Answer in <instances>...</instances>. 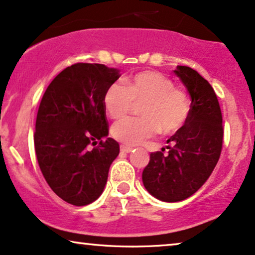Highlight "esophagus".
<instances>
[{"label": "esophagus", "mask_w": 255, "mask_h": 255, "mask_svg": "<svg viewBox=\"0 0 255 255\" xmlns=\"http://www.w3.org/2000/svg\"><path fill=\"white\" fill-rule=\"evenodd\" d=\"M131 150H133V147L125 146V144H122L121 146V151H124V153H130Z\"/></svg>", "instance_id": "obj_1"}]
</instances>
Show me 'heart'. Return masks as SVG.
<instances>
[{
  "mask_svg": "<svg viewBox=\"0 0 255 255\" xmlns=\"http://www.w3.org/2000/svg\"><path fill=\"white\" fill-rule=\"evenodd\" d=\"M134 104L141 105L142 118H128L112 127V135L126 144H140L161 130L174 134L181 130L191 115V101L185 90L174 87L169 77L144 70L113 83L104 96V105L112 119L129 114Z\"/></svg>",
  "mask_w": 255,
  "mask_h": 255,
  "instance_id": "b5f03b06",
  "label": "heart"
}]
</instances>
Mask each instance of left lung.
Returning a JSON list of instances; mask_svg holds the SVG:
<instances>
[{
    "mask_svg": "<svg viewBox=\"0 0 255 255\" xmlns=\"http://www.w3.org/2000/svg\"><path fill=\"white\" fill-rule=\"evenodd\" d=\"M191 95V115L181 130L167 143L169 151L150 154L142 172L144 188L166 202L182 201L207 181L221 154L224 128L214 89L196 70L178 66L174 70Z\"/></svg>",
    "mask_w": 255,
    "mask_h": 255,
    "instance_id": "left-lung-1",
    "label": "left lung"
}]
</instances>
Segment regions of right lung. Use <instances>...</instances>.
Instances as JSON below:
<instances>
[{"label":"right lung","instance_id":"1","mask_svg":"<svg viewBox=\"0 0 255 255\" xmlns=\"http://www.w3.org/2000/svg\"><path fill=\"white\" fill-rule=\"evenodd\" d=\"M120 70L100 63L67 67L48 86L38 107L34 143L38 166L57 196L86 206L104 192L120 146L108 136L104 96ZM100 139L98 147L89 144Z\"/></svg>","mask_w":255,"mask_h":255}]
</instances>
